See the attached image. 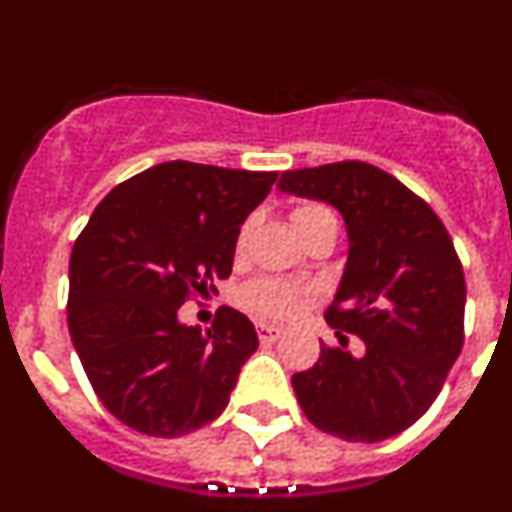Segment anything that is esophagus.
Masks as SVG:
<instances>
[{
	"label": "esophagus",
	"mask_w": 512,
	"mask_h": 512,
	"mask_svg": "<svg viewBox=\"0 0 512 512\" xmlns=\"http://www.w3.org/2000/svg\"><path fill=\"white\" fill-rule=\"evenodd\" d=\"M256 333H259L261 341L271 343V341H277V338L282 336V328H277V325H269V323H259V325H256Z\"/></svg>",
	"instance_id": "esophagus-1"
}]
</instances>
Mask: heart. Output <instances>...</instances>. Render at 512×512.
Listing matches in <instances>:
<instances>
[{
    "mask_svg": "<svg viewBox=\"0 0 512 512\" xmlns=\"http://www.w3.org/2000/svg\"><path fill=\"white\" fill-rule=\"evenodd\" d=\"M289 217H292V225H295L300 238L315 233V230L338 228L336 215L330 212V207L320 205V202H302V205L292 210ZM246 235L248 225H243V230L238 233V243H235V251L238 253L246 246ZM302 302H305V289H300L297 284L282 282V279L264 277L241 289V305L261 320L292 318L302 307Z\"/></svg>",
    "mask_w": 512,
    "mask_h": 512,
    "instance_id": "obj_1",
    "label": "heart"
}]
</instances>
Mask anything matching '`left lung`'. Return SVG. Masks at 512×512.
<instances>
[{"instance_id": "left-lung-1", "label": "left lung", "mask_w": 512, "mask_h": 512, "mask_svg": "<svg viewBox=\"0 0 512 512\" xmlns=\"http://www.w3.org/2000/svg\"><path fill=\"white\" fill-rule=\"evenodd\" d=\"M279 189L336 207L348 261L325 320L364 354L320 346L312 369L292 377L315 428L374 443L415 423L441 392L464 346V269L436 212L387 171L338 161L284 171Z\"/></svg>"}]
</instances>
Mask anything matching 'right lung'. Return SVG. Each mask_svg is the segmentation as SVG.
<instances>
[{
    "label": "right lung",
    "instance_id": "1",
    "mask_svg": "<svg viewBox=\"0 0 512 512\" xmlns=\"http://www.w3.org/2000/svg\"><path fill=\"white\" fill-rule=\"evenodd\" d=\"M274 182L277 171L166 161L117 184L76 238L71 341L104 408L133 431L184 436L228 405L256 328L220 307L202 333L179 307L230 277L243 220Z\"/></svg>",
    "mask_w": 512,
    "mask_h": 512
}]
</instances>
